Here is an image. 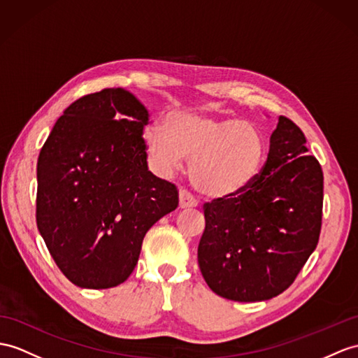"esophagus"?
Masks as SVG:
<instances>
[{"label":"esophagus","mask_w":358,"mask_h":358,"mask_svg":"<svg viewBox=\"0 0 358 358\" xmlns=\"http://www.w3.org/2000/svg\"><path fill=\"white\" fill-rule=\"evenodd\" d=\"M196 205H197L196 199L191 196L187 189H180V193H179V206L182 209H185V208H194Z\"/></svg>","instance_id":"34e87169"}]
</instances>
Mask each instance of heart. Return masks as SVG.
<instances>
[{
  "label": "heart",
  "instance_id": "heart-1",
  "mask_svg": "<svg viewBox=\"0 0 358 358\" xmlns=\"http://www.w3.org/2000/svg\"><path fill=\"white\" fill-rule=\"evenodd\" d=\"M144 143L164 173L189 159V179L209 199H234L248 191L267 158V138L240 118L203 112H170L164 127L149 126Z\"/></svg>",
  "mask_w": 358,
  "mask_h": 358
}]
</instances>
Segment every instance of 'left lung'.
<instances>
[{
	"label": "left lung",
	"mask_w": 358,
	"mask_h": 358,
	"mask_svg": "<svg viewBox=\"0 0 358 358\" xmlns=\"http://www.w3.org/2000/svg\"><path fill=\"white\" fill-rule=\"evenodd\" d=\"M305 144L302 130L281 115L252 187L203 205L197 259L215 294L238 302L272 299L289 289L316 249L324 173Z\"/></svg>",
	"instance_id": "8db88e82"
}]
</instances>
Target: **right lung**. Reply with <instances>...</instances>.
I'll list each match as a JSON object with an SVG mask.
<instances>
[{
  "label": "right lung",
  "instance_id": "right-lung-1",
  "mask_svg": "<svg viewBox=\"0 0 358 358\" xmlns=\"http://www.w3.org/2000/svg\"><path fill=\"white\" fill-rule=\"evenodd\" d=\"M147 123L134 94L106 88L69 104L41 149L38 229L82 289L124 282L147 231L179 205L178 187L147 167Z\"/></svg>",
  "mask_w": 358,
  "mask_h": 358
}]
</instances>
